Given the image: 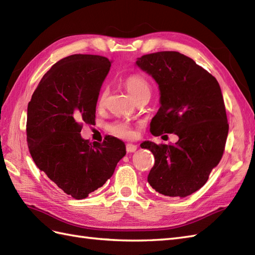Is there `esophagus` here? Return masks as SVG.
Wrapping results in <instances>:
<instances>
[{
    "label": "esophagus",
    "mask_w": 255,
    "mask_h": 255,
    "mask_svg": "<svg viewBox=\"0 0 255 255\" xmlns=\"http://www.w3.org/2000/svg\"><path fill=\"white\" fill-rule=\"evenodd\" d=\"M135 150H137V145H135V144H132V143H127L126 144V151H127V153H132Z\"/></svg>",
    "instance_id": "esophagus-1"
}]
</instances>
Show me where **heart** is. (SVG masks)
<instances>
[{
    "label": "heart",
    "mask_w": 255,
    "mask_h": 255,
    "mask_svg": "<svg viewBox=\"0 0 255 255\" xmlns=\"http://www.w3.org/2000/svg\"><path fill=\"white\" fill-rule=\"evenodd\" d=\"M125 87L128 92L131 94L134 100H138L143 97L151 96V86L143 76L141 75H131L125 80ZM106 97V91H103L100 94L98 104L99 106L103 105ZM110 131L115 134L116 137L123 139H130L133 137V129L131 125L125 122H115L109 126Z\"/></svg>",
    "instance_id": "b5f03b06"
}]
</instances>
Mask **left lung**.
I'll return each instance as SVG.
<instances>
[{
    "label": "left lung",
    "mask_w": 255,
    "mask_h": 255,
    "mask_svg": "<svg viewBox=\"0 0 255 255\" xmlns=\"http://www.w3.org/2000/svg\"><path fill=\"white\" fill-rule=\"evenodd\" d=\"M135 64L154 78L161 94L151 133L179 138L175 144H141L155 158L147 181L158 193L185 198L205 185L223 156L229 125L221 87L214 76L179 52L151 53Z\"/></svg>",
    "instance_id": "1"
}]
</instances>
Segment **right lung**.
I'll return each instance as SVG.
<instances>
[{"instance_id":"right-lung-1","label":"right lung","mask_w":255,"mask_h":255,"mask_svg":"<svg viewBox=\"0 0 255 255\" xmlns=\"http://www.w3.org/2000/svg\"><path fill=\"white\" fill-rule=\"evenodd\" d=\"M109 58L74 54L55 63L41 79L27 112V142L40 170L74 199L87 198L110 179L125 156L115 137L102 143L81 138L82 124H93Z\"/></svg>"}]
</instances>
